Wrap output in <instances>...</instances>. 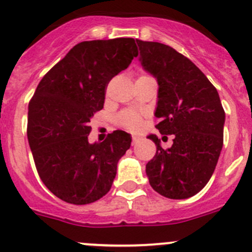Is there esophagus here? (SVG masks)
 Segmentation results:
<instances>
[{
  "instance_id": "34e87169",
  "label": "esophagus",
  "mask_w": 252,
  "mask_h": 252,
  "mask_svg": "<svg viewBox=\"0 0 252 252\" xmlns=\"http://www.w3.org/2000/svg\"><path fill=\"white\" fill-rule=\"evenodd\" d=\"M139 140H140V138H139V136H135V135H134L133 138H131V145H135L136 142H138Z\"/></svg>"
}]
</instances>
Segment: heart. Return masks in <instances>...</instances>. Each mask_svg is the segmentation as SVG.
Masks as SVG:
<instances>
[{"instance_id":"b5f03b06","label":"heart","mask_w":252,"mask_h":252,"mask_svg":"<svg viewBox=\"0 0 252 252\" xmlns=\"http://www.w3.org/2000/svg\"><path fill=\"white\" fill-rule=\"evenodd\" d=\"M118 122L121 126H123L124 128L130 129V130H135L140 126L141 124V117L138 112L135 111H124L122 112L118 116Z\"/></svg>"}]
</instances>
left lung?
<instances>
[{"label":"left lung","mask_w":252,"mask_h":252,"mask_svg":"<svg viewBox=\"0 0 252 252\" xmlns=\"http://www.w3.org/2000/svg\"><path fill=\"white\" fill-rule=\"evenodd\" d=\"M136 44L142 68L158 84L156 128L163 135H174L167 150L156 135L147 136L157 147L146 164L147 178L162 196L188 199L215 172L223 146L224 110L215 86L189 58L159 42L136 40Z\"/></svg>","instance_id":"obj_1"}]
</instances>
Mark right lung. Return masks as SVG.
Wrapping results in <instances>:
<instances>
[{
  "label": "right lung",
  "instance_id": "right-lung-1",
  "mask_svg": "<svg viewBox=\"0 0 252 252\" xmlns=\"http://www.w3.org/2000/svg\"><path fill=\"white\" fill-rule=\"evenodd\" d=\"M136 56L130 37L83 41L37 85L28 108V141L42 183L58 199L86 205L110 191L131 136L116 130L90 144L89 122L103 108L111 79Z\"/></svg>",
  "mask_w": 252,
  "mask_h": 252
}]
</instances>
